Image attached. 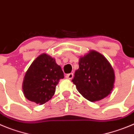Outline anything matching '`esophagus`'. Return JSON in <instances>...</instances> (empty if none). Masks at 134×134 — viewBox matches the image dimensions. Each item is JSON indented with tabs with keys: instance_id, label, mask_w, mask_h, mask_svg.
Wrapping results in <instances>:
<instances>
[{
	"instance_id": "esophagus-1",
	"label": "esophagus",
	"mask_w": 134,
	"mask_h": 134,
	"mask_svg": "<svg viewBox=\"0 0 134 134\" xmlns=\"http://www.w3.org/2000/svg\"><path fill=\"white\" fill-rule=\"evenodd\" d=\"M73 76H74L73 73H69V74H67V75H66V78L69 79H72L73 78Z\"/></svg>"
}]
</instances>
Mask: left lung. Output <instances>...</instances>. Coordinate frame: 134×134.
<instances>
[{"label":"left lung","mask_w":134,"mask_h":134,"mask_svg":"<svg viewBox=\"0 0 134 134\" xmlns=\"http://www.w3.org/2000/svg\"><path fill=\"white\" fill-rule=\"evenodd\" d=\"M79 67L72 79L77 91L90 102H97L111 93L115 73L108 59L94 50L80 57Z\"/></svg>","instance_id":"left-lung-1"}]
</instances>
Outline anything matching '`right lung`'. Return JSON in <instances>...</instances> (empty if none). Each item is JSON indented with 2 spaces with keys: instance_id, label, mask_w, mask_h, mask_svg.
<instances>
[{
  "instance_id": "obj_1",
  "label": "right lung",
  "mask_w": 134,
  "mask_h": 134,
  "mask_svg": "<svg viewBox=\"0 0 134 134\" xmlns=\"http://www.w3.org/2000/svg\"><path fill=\"white\" fill-rule=\"evenodd\" d=\"M63 77L64 73L55 59L46 53L41 54L25 73L23 82L24 96L37 104H44L52 98L56 86Z\"/></svg>"
}]
</instances>
